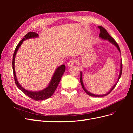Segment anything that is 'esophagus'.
I'll return each instance as SVG.
<instances>
[{
	"label": "esophagus",
	"instance_id": "1",
	"mask_svg": "<svg viewBox=\"0 0 133 133\" xmlns=\"http://www.w3.org/2000/svg\"><path fill=\"white\" fill-rule=\"evenodd\" d=\"M75 60L74 59L70 60L68 63V66H69V67H71L72 66H73L75 64Z\"/></svg>",
	"mask_w": 133,
	"mask_h": 133
}]
</instances>
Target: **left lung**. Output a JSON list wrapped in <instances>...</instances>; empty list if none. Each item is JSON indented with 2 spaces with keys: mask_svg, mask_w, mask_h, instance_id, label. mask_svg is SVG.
<instances>
[{
  "mask_svg": "<svg viewBox=\"0 0 133 133\" xmlns=\"http://www.w3.org/2000/svg\"><path fill=\"white\" fill-rule=\"evenodd\" d=\"M98 28L100 29V34H99V37L101 38L103 40H107V41H108L110 43H111V44H113L114 45H115L116 48H117V49H118L119 51L120 52V48H119V46L118 45V44H117V43H116L114 39L112 38L111 36L109 34V33H108V32L107 31L106 29H105V28H104L102 26H98ZM120 55H121V54H120ZM122 68H123V66H122V59H121V60H120V74H119V78H118V79L117 80V82H116L114 85H113V87H112L111 88V89H110V90H109V91H108L107 93L106 94H102V95H96V94H92L91 93V92H90L89 91H88L87 89L86 88H85V87H84V83H83V78H82V72L80 71V83H81V85H82V87L83 88V89H84V90L85 91L86 93L87 94H88L90 96H95V97H102V96H106L108 94H109L110 93V92L113 90L114 88L115 87L116 85L117 84V83H118L119 80L120 78V77H121V75H122Z\"/></svg>",
  "mask_w": 133,
  "mask_h": 133,
  "instance_id": "8db88e82",
  "label": "left lung"
}]
</instances>
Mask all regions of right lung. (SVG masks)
Listing matches in <instances>:
<instances>
[{
    "label": "right lung",
    "mask_w": 133,
    "mask_h": 133,
    "mask_svg": "<svg viewBox=\"0 0 133 133\" xmlns=\"http://www.w3.org/2000/svg\"><path fill=\"white\" fill-rule=\"evenodd\" d=\"M38 37H39V35L37 33H34V32H29V33H27L24 36V38L22 41L19 42V43L18 44V45L15 48L14 53L13 54V63H12V65H13L14 78L16 85H17L19 89L22 92H23L26 95L29 96V98L33 99V100H37H37H43L46 99L48 98H50V96L53 94L60 81V79H61L62 75H63L64 72L65 71V65H62L58 66L55 70L53 76H52L51 79L49 84V85H48V87L45 88V89H44L41 91H33L27 90L20 85V84L19 83L17 80V76H16V74H15V67H14L15 58L16 54H17V53L19 49V48L21 46L22 43H23V41H24L27 39H31V38H37Z\"/></svg>",
    "instance_id": "obj_1"
}]
</instances>
